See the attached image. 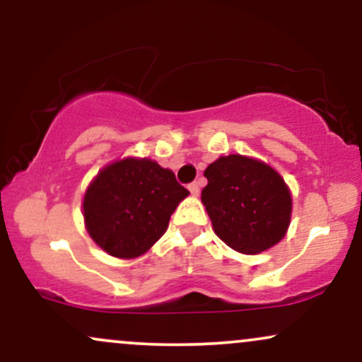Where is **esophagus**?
<instances>
[{"label": "esophagus", "mask_w": 362, "mask_h": 362, "mask_svg": "<svg viewBox=\"0 0 362 362\" xmlns=\"http://www.w3.org/2000/svg\"><path fill=\"white\" fill-rule=\"evenodd\" d=\"M189 190L192 195H197L199 190H201V187H199L197 182H192V184H189Z\"/></svg>", "instance_id": "1"}]
</instances>
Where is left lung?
I'll return each instance as SVG.
<instances>
[{"mask_svg": "<svg viewBox=\"0 0 362 362\" xmlns=\"http://www.w3.org/2000/svg\"><path fill=\"white\" fill-rule=\"evenodd\" d=\"M201 199L214 233L236 252L271 248L289 226L291 194L279 173L242 155L216 160L206 168Z\"/></svg>", "mask_w": 362, "mask_h": 362, "instance_id": "8db88e82", "label": "left lung"}]
</instances>
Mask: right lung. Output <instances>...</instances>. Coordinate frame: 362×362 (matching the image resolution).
<instances>
[{"label": "right lung", "mask_w": 362, "mask_h": 362, "mask_svg": "<svg viewBox=\"0 0 362 362\" xmlns=\"http://www.w3.org/2000/svg\"><path fill=\"white\" fill-rule=\"evenodd\" d=\"M189 190L156 161L127 160L103 168L83 201L86 230L110 255L134 259L167 231L170 216Z\"/></svg>", "instance_id": "right-lung-1"}]
</instances>
